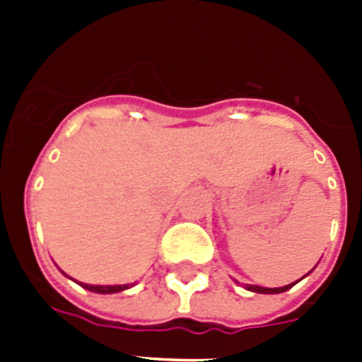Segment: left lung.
Listing matches in <instances>:
<instances>
[{
    "label": "left lung",
    "instance_id": "obj_1",
    "mask_svg": "<svg viewBox=\"0 0 362 362\" xmlns=\"http://www.w3.org/2000/svg\"><path fill=\"white\" fill-rule=\"evenodd\" d=\"M312 270H313V268H312ZM312 270H310V272H312ZM310 272H308V274H310ZM308 274H306V276H308ZM300 279H303V277H300ZM235 283H238V281H235ZM293 284H297V281H296V283H292V284H286V286H279V288H264V286H257V284H245V288L250 290V292H255V293H283V292H286V290L292 288Z\"/></svg>",
    "mask_w": 362,
    "mask_h": 362
}]
</instances>
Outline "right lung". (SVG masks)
<instances>
[{"label": "right lung", "instance_id": "obj_1", "mask_svg": "<svg viewBox=\"0 0 362 362\" xmlns=\"http://www.w3.org/2000/svg\"><path fill=\"white\" fill-rule=\"evenodd\" d=\"M62 274L63 276H66L63 270H62ZM70 279H72V277H70ZM76 283H78L79 286H83V288L90 290V292H94V293H117V292H123V290L132 288L134 284H136V283H130V284H85V283H79V281H76Z\"/></svg>", "mask_w": 362, "mask_h": 362}]
</instances>
